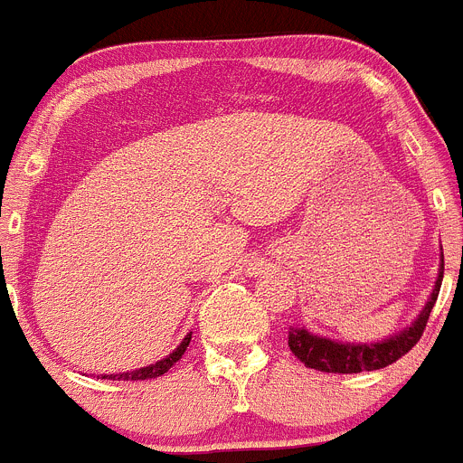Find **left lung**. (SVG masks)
Returning <instances> with one entry per match:
<instances>
[{"label": "left lung", "instance_id": "left-lung-1", "mask_svg": "<svg viewBox=\"0 0 463 463\" xmlns=\"http://www.w3.org/2000/svg\"><path fill=\"white\" fill-rule=\"evenodd\" d=\"M443 256V253H440ZM440 280H443V258H440V274L436 280V288L431 292V299L418 315L416 322L400 335L382 340L374 345H343L334 340L319 338V335L308 334L306 329H292L288 335V347L292 349L297 358L304 363L306 368L319 370V373H338V374H354V373H370V370H382L391 363L400 361L413 345L420 340L427 322H430L431 308L439 299Z\"/></svg>", "mask_w": 463, "mask_h": 463}]
</instances>
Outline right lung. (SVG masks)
Instances as JSON below:
<instances>
[{"instance_id":"obj_1","label":"right lung","mask_w":463,"mask_h":463,"mask_svg":"<svg viewBox=\"0 0 463 463\" xmlns=\"http://www.w3.org/2000/svg\"><path fill=\"white\" fill-rule=\"evenodd\" d=\"M189 340H192V334L187 335V338L180 343V347L175 349L173 354H168L166 358H162V361L153 363V365H146V368H139V370H132V373H123V374H107L105 379H132V382H139V379H153V377H162L164 373H168L171 370V365L175 361H180L184 354V349L189 347Z\"/></svg>"}]
</instances>
